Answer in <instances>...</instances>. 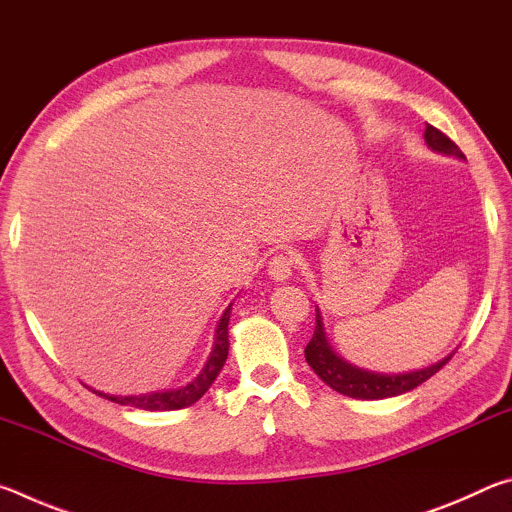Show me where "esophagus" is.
Wrapping results in <instances>:
<instances>
[{"label":"esophagus","instance_id":"34e87169","mask_svg":"<svg viewBox=\"0 0 512 512\" xmlns=\"http://www.w3.org/2000/svg\"><path fill=\"white\" fill-rule=\"evenodd\" d=\"M293 268H296V259H293L289 253H280L268 262V275H271L275 282H284L291 277Z\"/></svg>","mask_w":512,"mask_h":512}]
</instances>
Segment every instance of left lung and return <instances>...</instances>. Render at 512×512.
<instances>
[{"label": "left lung", "mask_w": 512, "mask_h": 512, "mask_svg": "<svg viewBox=\"0 0 512 512\" xmlns=\"http://www.w3.org/2000/svg\"><path fill=\"white\" fill-rule=\"evenodd\" d=\"M424 142L431 151L445 153V155H456V158L465 160L461 149L449 140L445 133H440L438 128L427 124V131H424ZM318 311V309H316ZM454 354V352H452ZM452 354L438 363H433L429 368H420L413 372H400V375H379V372H370L352 366V363L339 357L329 345L323 327V316L320 311L316 314V329L311 341L305 348V359L311 368H314L316 375L325 381L329 388H334L336 393L354 397V400H384V397H395L402 393H409L413 388H418L422 381L436 375V372L445 366V363L452 359Z\"/></svg>", "instance_id": "left-lung-1"}]
</instances>
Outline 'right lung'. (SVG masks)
I'll return each instance as SVG.
<instances>
[{"label": "right lung", "instance_id": "right-lung-1", "mask_svg": "<svg viewBox=\"0 0 512 512\" xmlns=\"http://www.w3.org/2000/svg\"><path fill=\"white\" fill-rule=\"evenodd\" d=\"M230 307L223 311V316L216 325L214 332V348L207 357L203 370L198 372L196 379L189 381V384L173 388V391H160V393H142V395H106L94 391L101 397H106L110 402H117L121 406H135V409L142 411H176V409H185V406H192L194 402L201 400V397L207 393V388L214 384V379L219 377V372L223 368L225 359H228V323H230Z\"/></svg>", "mask_w": 512, "mask_h": 512}]
</instances>
